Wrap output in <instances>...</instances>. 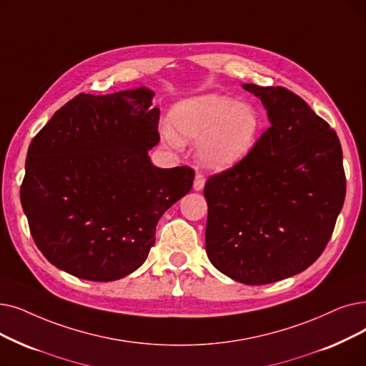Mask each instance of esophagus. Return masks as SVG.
<instances>
[{"label":"esophagus","mask_w":366,"mask_h":366,"mask_svg":"<svg viewBox=\"0 0 366 366\" xmlns=\"http://www.w3.org/2000/svg\"><path fill=\"white\" fill-rule=\"evenodd\" d=\"M204 181H206V179H204V174L200 173V172H197V173H196V178H194V184H193L196 192H200V189L204 187Z\"/></svg>","instance_id":"34e87169"}]
</instances>
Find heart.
I'll list each match as a JSON object with an SVG mask.
<instances>
[{
	"instance_id": "heart-1",
	"label": "heart",
	"mask_w": 366,
	"mask_h": 366,
	"mask_svg": "<svg viewBox=\"0 0 366 366\" xmlns=\"http://www.w3.org/2000/svg\"><path fill=\"white\" fill-rule=\"evenodd\" d=\"M262 119L247 103L219 94H204L178 103L170 114V127L163 129V140L170 148L182 142H200L199 160L212 170H226L256 147Z\"/></svg>"
}]
</instances>
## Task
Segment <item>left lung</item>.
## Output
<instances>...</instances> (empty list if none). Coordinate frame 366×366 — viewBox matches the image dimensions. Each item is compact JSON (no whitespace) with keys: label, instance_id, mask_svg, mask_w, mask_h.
Segmentation results:
<instances>
[{"label":"left lung","instance_id":"8db88e82","mask_svg":"<svg viewBox=\"0 0 366 366\" xmlns=\"http://www.w3.org/2000/svg\"><path fill=\"white\" fill-rule=\"evenodd\" d=\"M271 127L236 166L212 174L206 252L229 278L248 285L300 274L326 248L345 197L335 130L282 86L244 84Z\"/></svg>","mask_w":366,"mask_h":366}]
</instances>
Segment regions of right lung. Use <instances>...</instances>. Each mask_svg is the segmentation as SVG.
<instances>
[{
  "mask_svg": "<svg viewBox=\"0 0 366 366\" xmlns=\"http://www.w3.org/2000/svg\"><path fill=\"white\" fill-rule=\"evenodd\" d=\"M145 86L79 94L31 140L21 185L29 232L43 256L82 280L134 272L158 219L193 187L194 170L155 167L160 109Z\"/></svg>",
  "mask_w": 366,
  "mask_h": 366,
  "instance_id": "right-lung-1",
  "label": "right lung"
}]
</instances>
